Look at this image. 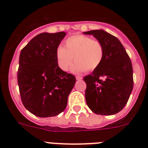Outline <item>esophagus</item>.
Returning a JSON list of instances; mask_svg holds the SVG:
<instances>
[{
    "label": "esophagus",
    "mask_w": 148,
    "mask_h": 148,
    "mask_svg": "<svg viewBox=\"0 0 148 148\" xmlns=\"http://www.w3.org/2000/svg\"><path fill=\"white\" fill-rule=\"evenodd\" d=\"M75 78H76V80H78L80 81L82 79V76H79V75H77L76 77H75Z\"/></svg>",
    "instance_id": "34e87169"
}]
</instances>
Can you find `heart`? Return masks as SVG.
Instances as JSON below:
<instances>
[{"label":"heart","mask_w":148,"mask_h":148,"mask_svg":"<svg viewBox=\"0 0 148 148\" xmlns=\"http://www.w3.org/2000/svg\"><path fill=\"white\" fill-rule=\"evenodd\" d=\"M104 56V46L100 41L83 35H73L64 42V47H58L56 53L58 66L67 71L73 62L75 73L93 71L101 65Z\"/></svg>","instance_id":"b5f03b06"}]
</instances>
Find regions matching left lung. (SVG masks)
<instances>
[{"mask_svg":"<svg viewBox=\"0 0 148 148\" xmlns=\"http://www.w3.org/2000/svg\"><path fill=\"white\" fill-rule=\"evenodd\" d=\"M92 35L104 46L100 66L84 78L87 104L94 113L110 116L125 108L133 87L130 57L118 38L103 29L83 32Z\"/></svg>","mask_w":148,"mask_h":148,"instance_id":"8db88e82","label":"left lung"}]
</instances>
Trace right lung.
Here are the masks:
<instances>
[{
	"label": "right lung",
	"instance_id": "obj_1",
	"mask_svg": "<svg viewBox=\"0 0 148 148\" xmlns=\"http://www.w3.org/2000/svg\"><path fill=\"white\" fill-rule=\"evenodd\" d=\"M65 35L64 32L38 34L20 53L18 84L22 103L38 117L56 116L64 110L76 82L74 75L60 69L56 60Z\"/></svg>",
	"mask_w": 148,
	"mask_h": 148
}]
</instances>
